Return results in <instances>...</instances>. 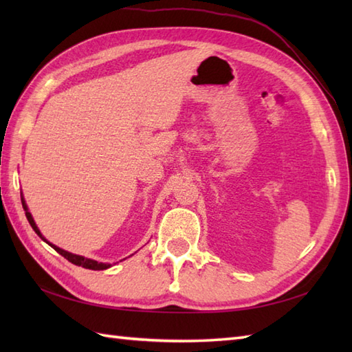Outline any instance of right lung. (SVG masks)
Segmentation results:
<instances>
[{
  "label": "right lung",
  "instance_id": "add662e5",
  "mask_svg": "<svg viewBox=\"0 0 352 352\" xmlns=\"http://www.w3.org/2000/svg\"><path fill=\"white\" fill-rule=\"evenodd\" d=\"M21 201H22V207H24L25 216H27V219H28V222H30V226H32V228L36 231L37 234H39V237H42L43 241H45V237L41 234L39 228L36 227V223H34V221H33V218H32V214H30V212L27 210V206H25V203H24V199H21ZM45 242H47V241H45ZM47 243L51 245L52 248H54L58 254H60V256H63L66 260H69L71 263L77 265V266L86 267V269H92V271H102V269H107V267L111 266V265H109V263H100V261H95V260H91V258H85V257H81V256H76V254H71V252H68V251H63L62 248H58V246L52 245V243H50V242H47Z\"/></svg>",
  "mask_w": 352,
  "mask_h": 352
}]
</instances>
